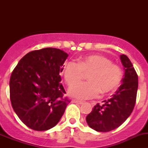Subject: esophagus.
I'll return each instance as SVG.
<instances>
[{
    "label": "esophagus",
    "instance_id": "1",
    "mask_svg": "<svg viewBox=\"0 0 148 148\" xmlns=\"http://www.w3.org/2000/svg\"><path fill=\"white\" fill-rule=\"evenodd\" d=\"M72 102L75 103V104H83V101H82L75 100V99H73V100H72Z\"/></svg>",
    "mask_w": 148,
    "mask_h": 148
}]
</instances>
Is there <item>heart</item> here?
Listing matches in <instances>:
<instances>
[{
	"label": "heart",
	"mask_w": 148,
	"mask_h": 148,
	"mask_svg": "<svg viewBox=\"0 0 148 148\" xmlns=\"http://www.w3.org/2000/svg\"><path fill=\"white\" fill-rule=\"evenodd\" d=\"M88 73L89 81L72 87L70 94L82 100L97 97L100 92L107 93L118 87L122 78V71L118 64L100 55H90L78 60L69 61L63 66V75L68 86H73Z\"/></svg>",
	"instance_id": "b5f03b06"
}]
</instances>
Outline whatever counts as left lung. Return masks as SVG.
Masks as SVG:
<instances>
[{"label": "left lung", "instance_id": "1", "mask_svg": "<svg viewBox=\"0 0 148 148\" xmlns=\"http://www.w3.org/2000/svg\"><path fill=\"white\" fill-rule=\"evenodd\" d=\"M120 59L125 67L122 84L110 99L97 104L86 120L90 127L99 132H109L119 127L133 112L136 101L138 75L131 61L125 55Z\"/></svg>", "mask_w": 148, "mask_h": 148}]
</instances>
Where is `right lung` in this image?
<instances>
[{"label": "right lung", "mask_w": 148, "mask_h": 148, "mask_svg": "<svg viewBox=\"0 0 148 148\" xmlns=\"http://www.w3.org/2000/svg\"><path fill=\"white\" fill-rule=\"evenodd\" d=\"M68 54L56 48L31 51L18 62L10 80V100L28 127L44 131L56 126L70 100L61 84Z\"/></svg>", "instance_id": "right-lung-1"}]
</instances>
